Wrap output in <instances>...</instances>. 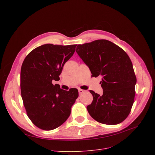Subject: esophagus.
Here are the masks:
<instances>
[{
    "mask_svg": "<svg viewBox=\"0 0 155 155\" xmlns=\"http://www.w3.org/2000/svg\"><path fill=\"white\" fill-rule=\"evenodd\" d=\"M84 92H85V91L82 90V89H78V92L80 94H82Z\"/></svg>",
    "mask_w": 155,
    "mask_h": 155,
    "instance_id": "34e87169",
    "label": "esophagus"
}]
</instances>
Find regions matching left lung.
<instances>
[{
	"mask_svg": "<svg viewBox=\"0 0 155 155\" xmlns=\"http://www.w3.org/2000/svg\"><path fill=\"white\" fill-rule=\"evenodd\" d=\"M75 50L92 77H102V95L90 91L93 101L87 107L89 114L102 124L122 123L131 112L135 96L136 77L129 56L105 39L78 45Z\"/></svg>",
	"mask_w": 155,
	"mask_h": 155,
	"instance_id": "obj_1",
	"label": "left lung"
}]
</instances>
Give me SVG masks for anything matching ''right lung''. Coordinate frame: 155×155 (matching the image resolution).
<instances>
[{"instance_id":"obj_1","label":"right lung","mask_w":155,"mask_h":155,"mask_svg":"<svg viewBox=\"0 0 155 155\" xmlns=\"http://www.w3.org/2000/svg\"><path fill=\"white\" fill-rule=\"evenodd\" d=\"M77 45L46 44L31 51L21 70V92L28 117L38 127L50 131L63 124L78 97L77 88L63 90L52 81L60 80L64 63Z\"/></svg>"}]
</instances>
